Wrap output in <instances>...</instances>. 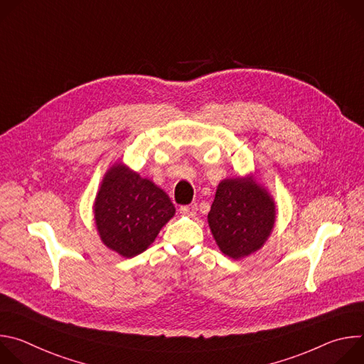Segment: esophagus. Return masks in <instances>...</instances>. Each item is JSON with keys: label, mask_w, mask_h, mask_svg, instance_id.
<instances>
[{"label": "esophagus", "mask_w": 364, "mask_h": 364, "mask_svg": "<svg viewBox=\"0 0 364 364\" xmlns=\"http://www.w3.org/2000/svg\"><path fill=\"white\" fill-rule=\"evenodd\" d=\"M180 213L186 215V216H194L197 213V204H187V205H181L180 207Z\"/></svg>", "instance_id": "1"}]
</instances>
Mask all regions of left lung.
Masks as SVG:
<instances>
[{
    "mask_svg": "<svg viewBox=\"0 0 364 364\" xmlns=\"http://www.w3.org/2000/svg\"><path fill=\"white\" fill-rule=\"evenodd\" d=\"M207 218L220 250L240 259L257 250L271 235L275 204L252 178H230L219 184Z\"/></svg>",
    "mask_w": 364,
    "mask_h": 364,
    "instance_id": "left-lung-1",
    "label": "left lung"
}]
</instances>
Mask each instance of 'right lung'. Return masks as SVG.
<instances>
[{
  "instance_id": "add662e5",
  "label": "right lung",
  "mask_w": 364,
  "mask_h": 364,
  "mask_svg": "<svg viewBox=\"0 0 364 364\" xmlns=\"http://www.w3.org/2000/svg\"><path fill=\"white\" fill-rule=\"evenodd\" d=\"M174 213L167 193L122 164L107 173L95 201L102 242L125 257L144 252Z\"/></svg>"
}]
</instances>
